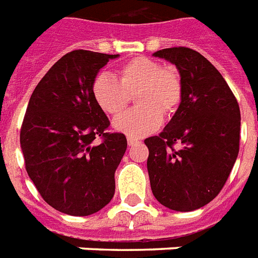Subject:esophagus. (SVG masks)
Returning <instances> with one entry per match:
<instances>
[{"instance_id": "34e87169", "label": "esophagus", "mask_w": 258, "mask_h": 258, "mask_svg": "<svg viewBox=\"0 0 258 258\" xmlns=\"http://www.w3.org/2000/svg\"><path fill=\"white\" fill-rule=\"evenodd\" d=\"M127 142H128V146H135L139 143V141H138V139H134V138H131V137L127 138Z\"/></svg>"}]
</instances>
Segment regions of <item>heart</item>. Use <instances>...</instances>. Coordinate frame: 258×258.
<instances>
[{"label": "heart", "instance_id": "obj_1", "mask_svg": "<svg viewBox=\"0 0 258 258\" xmlns=\"http://www.w3.org/2000/svg\"><path fill=\"white\" fill-rule=\"evenodd\" d=\"M117 74L119 80L108 74H99L92 82L93 99L109 115L120 113L135 95L139 107L113 120L117 131L134 138L149 135L161 127L163 113L170 115L179 107L183 84L175 67L139 56L124 62Z\"/></svg>", "mask_w": 258, "mask_h": 258}]
</instances>
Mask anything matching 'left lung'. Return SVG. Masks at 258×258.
Segmentation results:
<instances>
[{"label": "left lung", "mask_w": 258, "mask_h": 258, "mask_svg": "<svg viewBox=\"0 0 258 258\" xmlns=\"http://www.w3.org/2000/svg\"><path fill=\"white\" fill-rule=\"evenodd\" d=\"M154 54L175 64L183 95L165 130L145 141L151 190L166 208L191 212L214 200L228 180L240 150V107L222 75L197 50L174 46Z\"/></svg>", "instance_id": "8db88e82"}]
</instances>
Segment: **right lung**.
<instances>
[{"label": "right lung", "instance_id": "add662e5", "mask_svg": "<svg viewBox=\"0 0 258 258\" xmlns=\"http://www.w3.org/2000/svg\"><path fill=\"white\" fill-rule=\"evenodd\" d=\"M115 57L84 49L64 54L34 88L22 120L26 172L42 200L70 216L99 212L115 194L127 139L108 133L92 95L93 79Z\"/></svg>", "mask_w": 258, "mask_h": 258}]
</instances>
